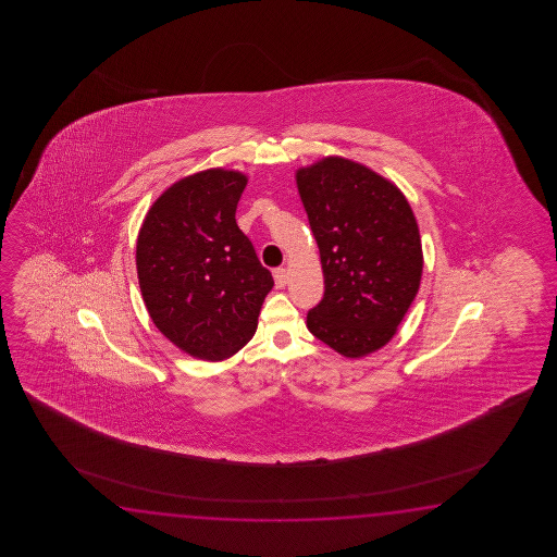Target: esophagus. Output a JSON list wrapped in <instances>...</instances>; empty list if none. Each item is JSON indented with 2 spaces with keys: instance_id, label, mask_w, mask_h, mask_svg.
<instances>
[{
  "instance_id": "1",
  "label": "esophagus",
  "mask_w": 557,
  "mask_h": 557,
  "mask_svg": "<svg viewBox=\"0 0 557 557\" xmlns=\"http://www.w3.org/2000/svg\"><path fill=\"white\" fill-rule=\"evenodd\" d=\"M286 283H288L286 269H276V271H274V284H276V288H284Z\"/></svg>"
}]
</instances>
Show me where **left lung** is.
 <instances>
[{
  "label": "left lung",
  "mask_w": 557,
  "mask_h": 557,
  "mask_svg": "<svg viewBox=\"0 0 557 557\" xmlns=\"http://www.w3.org/2000/svg\"><path fill=\"white\" fill-rule=\"evenodd\" d=\"M295 178L324 274L308 331L346 358L372 355L391 343L420 288L412 207L392 181L336 154L296 169Z\"/></svg>",
  "instance_id": "obj_1"
}]
</instances>
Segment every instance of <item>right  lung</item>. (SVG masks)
<instances>
[{
  "label": "right lung",
  "instance_id": "right-lung-1",
  "mask_svg": "<svg viewBox=\"0 0 557 557\" xmlns=\"http://www.w3.org/2000/svg\"><path fill=\"white\" fill-rule=\"evenodd\" d=\"M247 175L205 169L159 195L137 237V276L154 326L183 352L219 362L257 332L274 286L237 226Z\"/></svg>",
  "mask_w": 557,
  "mask_h": 557
}]
</instances>
